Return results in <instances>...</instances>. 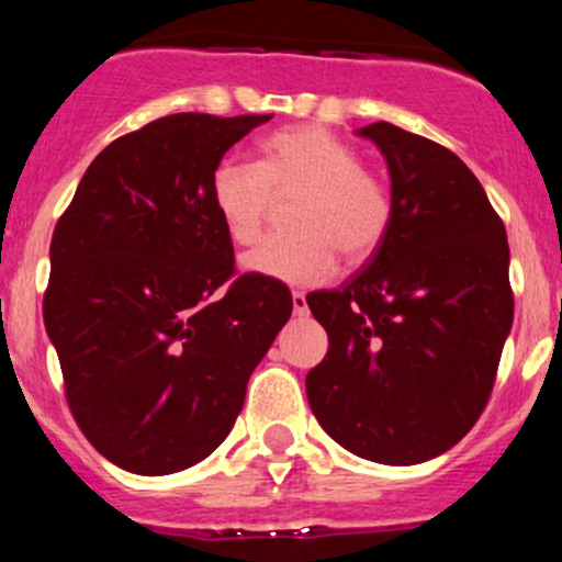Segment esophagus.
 Segmentation results:
<instances>
[{
    "mask_svg": "<svg viewBox=\"0 0 562 562\" xmlns=\"http://www.w3.org/2000/svg\"><path fill=\"white\" fill-rule=\"evenodd\" d=\"M293 314L295 317H306L308 314L306 293H301V290H293Z\"/></svg>",
    "mask_w": 562,
    "mask_h": 562,
    "instance_id": "1",
    "label": "esophagus"
}]
</instances>
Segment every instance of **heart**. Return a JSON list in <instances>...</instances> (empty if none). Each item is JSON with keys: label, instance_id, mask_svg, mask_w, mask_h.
I'll use <instances>...</instances> for the list:
<instances>
[{"label": "heart", "instance_id": "1", "mask_svg": "<svg viewBox=\"0 0 562 562\" xmlns=\"http://www.w3.org/2000/svg\"><path fill=\"white\" fill-rule=\"evenodd\" d=\"M295 232L267 237L243 256L245 272L288 285H317L333 274L340 256L348 263L370 259L393 218L391 190L362 169V158L319 124L272 132L261 142L259 164L222 158L211 173V200L222 227L237 245L259 240L274 195H293Z\"/></svg>", "mask_w": 562, "mask_h": 562}]
</instances>
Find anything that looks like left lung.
<instances>
[{
    "instance_id": "obj_1",
    "label": "left lung",
    "mask_w": 562,
    "mask_h": 562,
    "mask_svg": "<svg viewBox=\"0 0 562 562\" xmlns=\"http://www.w3.org/2000/svg\"><path fill=\"white\" fill-rule=\"evenodd\" d=\"M357 134L389 164L393 218L364 269L306 295L330 340L306 396L351 454L417 465L454 447L492 396L513 327L507 232L447 147L385 121Z\"/></svg>"
}]
</instances>
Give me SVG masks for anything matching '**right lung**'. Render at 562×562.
<instances>
[{
	"label": "right lung",
	"instance_id": "add662e5",
	"mask_svg": "<svg viewBox=\"0 0 562 562\" xmlns=\"http://www.w3.org/2000/svg\"><path fill=\"white\" fill-rule=\"evenodd\" d=\"M272 115L173 113L92 160L49 245L44 327L81 434L113 465L169 475L229 436L290 319V290L235 277L211 173Z\"/></svg>",
	"mask_w": 562,
	"mask_h": 562
}]
</instances>
